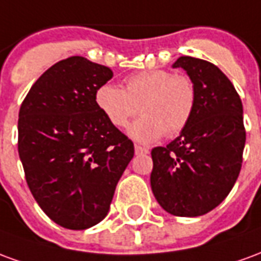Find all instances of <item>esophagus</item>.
Here are the masks:
<instances>
[{"label": "esophagus", "instance_id": "1", "mask_svg": "<svg viewBox=\"0 0 261 261\" xmlns=\"http://www.w3.org/2000/svg\"><path fill=\"white\" fill-rule=\"evenodd\" d=\"M134 151H136L137 155H140V153H148L149 152V149L145 147H141V145H136L134 147Z\"/></svg>", "mask_w": 261, "mask_h": 261}]
</instances>
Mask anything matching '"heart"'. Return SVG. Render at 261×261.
<instances>
[{"label":"heart","instance_id":"obj_1","mask_svg":"<svg viewBox=\"0 0 261 261\" xmlns=\"http://www.w3.org/2000/svg\"><path fill=\"white\" fill-rule=\"evenodd\" d=\"M196 99L192 78L168 69L128 75L124 89L106 82L95 91L96 108L117 128H124L138 110L144 114L128 128V136L144 144L179 134L192 120Z\"/></svg>","mask_w":261,"mask_h":261}]
</instances>
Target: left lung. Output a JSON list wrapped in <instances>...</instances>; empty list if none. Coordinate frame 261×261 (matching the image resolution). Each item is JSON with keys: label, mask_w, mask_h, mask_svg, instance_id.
I'll use <instances>...</instances> for the list:
<instances>
[{"label": "left lung", "mask_w": 261, "mask_h": 261, "mask_svg": "<svg viewBox=\"0 0 261 261\" xmlns=\"http://www.w3.org/2000/svg\"><path fill=\"white\" fill-rule=\"evenodd\" d=\"M196 85V108L180 136L153 148L151 189L159 205L176 217H198L224 201L242 168L246 141L241 97L228 76L205 60L183 56Z\"/></svg>", "instance_id": "left-lung-1"}]
</instances>
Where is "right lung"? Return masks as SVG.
Instances as JSON below:
<instances>
[{
	"instance_id": "obj_1",
	"label": "right lung",
	"mask_w": 261,
	"mask_h": 261,
	"mask_svg": "<svg viewBox=\"0 0 261 261\" xmlns=\"http://www.w3.org/2000/svg\"><path fill=\"white\" fill-rule=\"evenodd\" d=\"M109 67L61 60L33 84L18 120V152L32 194L63 228L88 229L109 213L134 144L95 105Z\"/></svg>"
}]
</instances>
